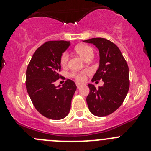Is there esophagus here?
<instances>
[{
    "instance_id": "34e87169",
    "label": "esophagus",
    "mask_w": 151,
    "mask_h": 151,
    "mask_svg": "<svg viewBox=\"0 0 151 151\" xmlns=\"http://www.w3.org/2000/svg\"><path fill=\"white\" fill-rule=\"evenodd\" d=\"M76 86H77V88H79L82 85V84L80 83V82H76Z\"/></svg>"
}]
</instances>
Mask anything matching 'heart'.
Here are the masks:
<instances>
[{
  "mask_svg": "<svg viewBox=\"0 0 151 151\" xmlns=\"http://www.w3.org/2000/svg\"><path fill=\"white\" fill-rule=\"evenodd\" d=\"M76 50L78 53V55L81 57H82L84 60H85L89 56H93L94 55V51L92 50V48L88 45H79V46L76 47ZM68 59H69V54L68 52H65L61 56L60 63L63 66H65L67 63ZM73 76H75L78 81H83L85 79V73H75L73 74Z\"/></svg>",
  "mask_w": 151,
  "mask_h": 151,
  "instance_id": "b5f03b06",
  "label": "heart"
}]
</instances>
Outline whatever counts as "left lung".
<instances>
[{
  "instance_id": "1",
  "label": "left lung",
  "mask_w": 151,
  "mask_h": 151,
  "mask_svg": "<svg viewBox=\"0 0 151 151\" xmlns=\"http://www.w3.org/2000/svg\"><path fill=\"white\" fill-rule=\"evenodd\" d=\"M93 44L99 51V66L92 82L102 79L104 85L96 88L88 84L90 92L86 98L88 109L96 116H106L122 105L129 88V66L118 47L103 38L83 41Z\"/></svg>"
}]
</instances>
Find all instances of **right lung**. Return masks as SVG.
Returning <instances> with one entry per match:
<instances>
[{
    "label": "right lung",
    "mask_w": 151,
    "mask_h": 151,
    "mask_svg": "<svg viewBox=\"0 0 151 151\" xmlns=\"http://www.w3.org/2000/svg\"><path fill=\"white\" fill-rule=\"evenodd\" d=\"M70 41H47L33 54L26 69V90L33 105L41 115L54 120L69 114L76 85L67 79L62 86H55L60 78L61 56Z\"/></svg>",
    "instance_id": "obj_1"
}]
</instances>
